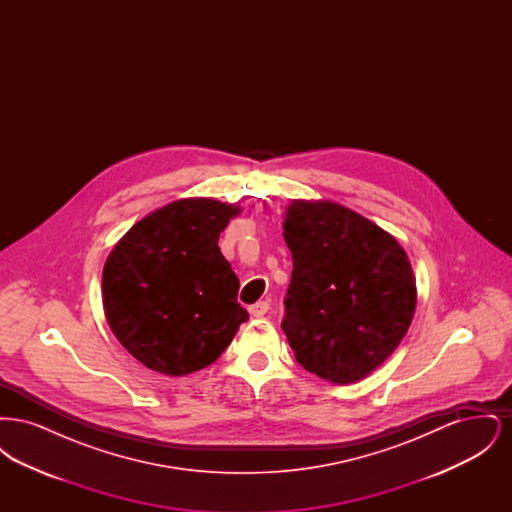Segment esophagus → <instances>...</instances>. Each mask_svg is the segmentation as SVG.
<instances>
[{
	"instance_id": "34e87169",
	"label": "esophagus",
	"mask_w": 512,
	"mask_h": 512,
	"mask_svg": "<svg viewBox=\"0 0 512 512\" xmlns=\"http://www.w3.org/2000/svg\"><path fill=\"white\" fill-rule=\"evenodd\" d=\"M268 309H270V305H268L267 301H257L255 305L249 307V313H251V317L261 318L267 315Z\"/></svg>"
}]
</instances>
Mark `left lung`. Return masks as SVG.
Instances as JSON below:
<instances>
[{"label":"left lung","mask_w":512,"mask_h":512,"mask_svg":"<svg viewBox=\"0 0 512 512\" xmlns=\"http://www.w3.org/2000/svg\"><path fill=\"white\" fill-rule=\"evenodd\" d=\"M284 240L293 270L282 330L297 363L334 384L365 378L411 326L416 284L407 253L386 230L330 201H293Z\"/></svg>","instance_id":"8db88e82"}]
</instances>
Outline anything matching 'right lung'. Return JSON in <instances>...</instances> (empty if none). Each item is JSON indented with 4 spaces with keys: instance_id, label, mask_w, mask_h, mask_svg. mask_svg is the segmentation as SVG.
<instances>
[{
    "instance_id": "right-lung-1",
    "label": "right lung",
    "mask_w": 512,
    "mask_h": 512,
    "mask_svg": "<svg viewBox=\"0 0 512 512\" xmlns=\"http://www.w3.org/2000/svg\"><path fill=\"white\" fill-rule=\"evenodd\" d=\"M240 207L180 199L136 222L103 267L105 317L147 368L184 376L215 363L249 315L219 249Z\"/></svg>"
}]
</instances>
